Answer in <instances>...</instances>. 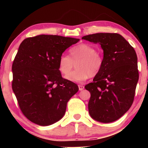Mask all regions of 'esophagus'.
<instances>
[{"mask_svg": "<svg viewBox=\"0 0 148 148\" xmlns=\"http://www.w3.org/2000/svg\"><path fill=\"white\" fill-rule=\"evenodd\" d=\"M79 89L80 91L83 90L84 89V86H82V85H79Z\"/></svg>", "mask_w": 148, "mask_h": 148, "instance_id": "esophagus-1", "label": "esophagus"}]
</instances>
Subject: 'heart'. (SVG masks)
Wrapping results in <instances>:
<instances>
[{"mask_svg":"<svg viewBox=\"0 0 148 148\" xmlns=\"http://www.w3.org/2000/svg\"><path fill=\"white\" fill-rule=\"evenodd\" d=\"M69 53L70 57L62 54L58 60L59 70L64 76L68 75L74 64H76V70L67 76L69 81L84 82L90 76H96L101 70L103 63V57L92 46L81 44L71 49Z\"/></svg>","mask_w":148,"mask_h":148,"instance_id":"obj_1","label":"heart"}]
</instances>
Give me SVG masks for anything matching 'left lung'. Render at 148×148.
I'll return each mask as SVG.
<instances>
[{
    "label": "left lung",
    "instance_id": "obj_1",
    "mask_svg": "<svg viewBox=\"0 0 148 148\" xmlns=\"http://www.w3.org/2000/svg\"><path fill=\"white\" fill-rule=\"evenodd\" d=\"M83 40L99 44L103 63L93 82L85 86L90 92L88 111L91 118L103 123L118 120L130 108L138 81L135 50L118 33H95Z\"/></svg>",
    "mask_w": 148,
    "mask_h": 148
}]
</instances>
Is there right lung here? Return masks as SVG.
I'll list each match as a JSON object with an SVG mask.
<instances>
[{"label":"right lung","mask_w":148,"mask_h":148,"mask_svg":"<svg viewBox=\"0 0 148 148\" xmlns=\"http://www.w3.org/2000/svg\"><path fill=\"white\" fill-rule=\"evenodd\" d=\"M79 39L40 35L21 42L12 64V87L23 114L30 121L48 126L60 120L67 103L79 90L58 68L62 53Z\"/></svg>","instance_id":"add662e5"}]
</instances>
